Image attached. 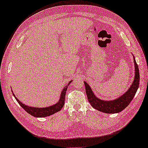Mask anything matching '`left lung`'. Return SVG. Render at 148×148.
Segmentation results:
<instances>
[{"label": "left lung", "mask_w": 148, "mask_h": 148, "mask_svg": "<svg viewBox=\"0 0 148 148\" xmlns=\"http://www.w3.org/2000/svg\"><path fill=\"white\" fill-rule=\"evenodd\" d=\"M135 67V76L133 83L126 92L120 97L112 101H103L97 98L91 90L90 86L84 82L86 95L90 105L94 109L105 113H116L120 112L128 106L136 93L140 83V73L138 64L134 57Z\"/></svg>", "instance_id": "obj_1"}]
</instances>
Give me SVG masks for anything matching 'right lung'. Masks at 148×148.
I'll list each match as a JSON object with an SVG mask.
<instances>
[{
  "instance_id": "right-lung-1",
  "label": "right lung",
  "mask_w": 148,
  "mask_h": 148,
  "mask_svg": "<svg viewBox=\"0 0 148 148\" xmlns=\"http://www.w3.org/2000/svg\"><path fill=\"white\" fill-rule=\"evenodd\" d=\"M71 80L69 82V84H67V86H66L63 90L62 91L61 94H60V100L58 101V102L57 103L51 105L50 107H47L45 108H38V107H29L27 105H25L22 102H20L19 100L17 99V97H15L14 94L13 93L15 99L17 101V102L20 104V105L22 107L23 109L25 110V111L28 112L29 114L34 116L35 117H45L48 116L50 115H52V114L56 113L57 112H58L61 110L62 108L63 107L64 105V101H65V95L68 86H69V84L72 82Z\"/></svg>"
}]
</instances>
